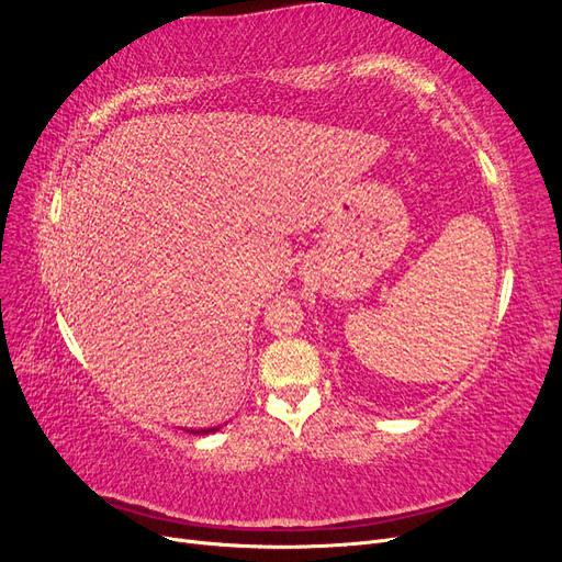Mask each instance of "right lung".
I'll return each mask as SVG.
<instances>
[{
  "mask_svg": "<svg viewBox=\"0 0 562 562\" xmlns=\"http://www.w3.org/2000/svg\"><path fill=\"white\" fill-rule=\"evenodd\" d=\"M220 427H209V429H187V434H199V436H203V434H213V431H217Z\"/></svg>",
  "mask_w": 562,
  "mask_h": 562,
  "instance_id": "1",
  "label": "right lung"
}]
</instances>
